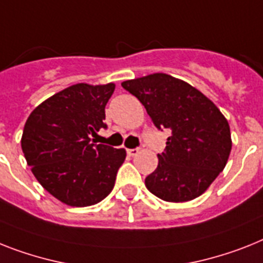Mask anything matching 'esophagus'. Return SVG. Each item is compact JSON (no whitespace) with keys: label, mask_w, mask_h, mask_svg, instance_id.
<instances>
[{"label":"esophagus","mask_w":263,"mask_h":263,"mask_svg":"<svg viewBox=\"0 0 263 263\" xmlns=\"http://www.w3.org/2000/svg\"><path fill=\"white\" fill-rule=\"evenodd\" d=\"M138 153H140V149H138V147H134V149H127V155L132 156V157L137 156Z\"/></svg>","instance_id":"obj_1"}]
</instances>
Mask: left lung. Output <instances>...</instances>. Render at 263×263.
Instances as JSON below:
<instances>
[{
	"mask_svg": "<svg viewBox=\"0 0 263 263\" xmlns=\"http://www.w3.org/2000/svg\"><path fill=\"white\" fill-rule=\"evenodd\" d=\"M122 87L158 130H172L157 168L145 179L147 190L172 203L200 196L224 169L233 146L224 116L200 91L166 73L126 80Z\"/></svg>",
	"mask_w": 263,
	"mask_h": 263,
	"instance_id": "left-lung-1",
	"label": "left lung"
}]
</instances>
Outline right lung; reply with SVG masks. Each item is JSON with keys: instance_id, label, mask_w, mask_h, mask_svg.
Segmentation results:
<instances>
[{"instance_id": "add662e5", "label": "right lung", "mask_w": 263, "mask_h": 263, "mask_svg": "<svg viewBox=\"0 0 263 263\" xmlns=\"http://www.w3.org/2000/svg\"><path fill=\"white\" fill-rule=\"evenodd\" d=\"M116 84H73L34 108L21 147L32 173L52 196L71 207L103 200L114 188L125 149L94 144L105 129V107Z\"/></svg>"}]
</instances>
